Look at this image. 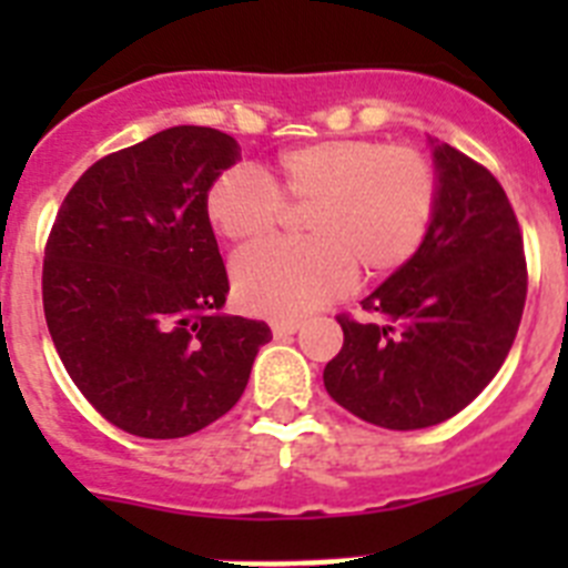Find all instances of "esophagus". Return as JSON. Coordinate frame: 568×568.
I'll use <instances>...</instances> for the list:
<instances>
[{
    "instance_id": "esophagus-1",
    "label": "esophagus",
    "mask_w": 568,
    "mask_h": 568,
    "mask_svg": "<svg viewBox=\"0 0 568 568\" xmlns=\"http://www.w3.org/2000/svg\"><path fill=\"white\" fill-rule=\"evenodd\" d=\"M298 321H273V335L275 338H287V335L298 333Z\"/></svg>"
}]
</instances>
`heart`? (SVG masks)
<instances>
[{
    "label": "heart",
    "mask_w": 568,
    "mask_h": 568,
    "mask_svg": "<svg viewBox=\"0 0 568 568\" xmlns=\"http://www.w3.org/2000/svg\"><path fill=\"white\" fill-rule=\"evenodd\" d=\"M281 199L310 202L301 244L244 250L233 261L235 298L267 318H301L364 278H384L418 253L438 175L424 153L369 139H329L278 153L267 170H224L204 195L210 227L230 244L275 233Z\"/></svg>",
    "instance_id": "1"
}]
</instances>
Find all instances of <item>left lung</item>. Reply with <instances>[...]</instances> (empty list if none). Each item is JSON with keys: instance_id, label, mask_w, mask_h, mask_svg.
Returning <instances> with one entry per match:
<instances>
[{"instance_id": "8db88e82", "label": "left lung", "mask_w": 568, "mask_h": 568, "mask_svg": "<svg viewBox=\"0 0 568 568\" xmlns=\"http://www.w3.org/2000/svg\"><path fill=\"white\" fill-rule=\"evenodd\" d=\"M438 204L418 253L361 301L369 321L338 318L329 398L384 429H424L484 393L518 335L526 258L498 179L429 139Z\"/></svg>"}]
</instances>
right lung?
<instances>
[{"label":"right lung","mask_w":568,"mask_h":568,"mask_svg":"<svg viewBox=\"0 0 568 568\" xmlns=\"http://www.w3.org/2000/svg\"><path fill=\"white\" fill-rule=\"evenodd\" d=\"M239 159L222 130L168 128L84 170L50 230V338L124 433L168 440L219 420L273 338L264 321L219 313L230 281L204 195Z\"/></svg>","instance_id":"add662e5"}]
</instances>
